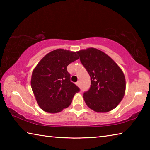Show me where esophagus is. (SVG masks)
I'll use <instances>...</instances> for the list:
<instances>
[{"label":"esophagus","mask_w":150,"mask_h":150,"mask_svg":"<svg viewBox=\"0 0 150 150\" xmlns=\"http://www.w3.org/2000/svg\"><path fill=\"white\" fill-rule=\"evenodd\" d=\"M76 85H77L78 87H79V86H80V82H79V81H77V82L76 83Z\"/></svg>","instance_id":"obj_1"}]
</instances>
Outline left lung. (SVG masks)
I'll use <instances>...</instances> for the list:
<instances>
[{"instance_id":"obj_1","label":"left lung","mask_w":150,"mask_h":150,"mask_svg":"<svg viewBox=\"0 0 150 150\" xmlns=\"http://www.w3.org/2000/svg\"><path fill=\"white\" fill-rule=\"evenodd\" d=\"M77 53L91 77L89 89L83 93L85 103L97 112H106L116 108L125 93L122 71L108 55L95 48Z\"/></svg>"}]
</instances>
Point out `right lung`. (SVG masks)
Returning a JSON list of instances; mask_svg holds the SVG:
<instances>
[{"instance_id": "right-lung-1", "label": "right lung", "mask_w": 150, "mask_h": 150, "mask_svg": "<svg viewBox=\"0 0 150 150\" xmlns=\"http://www.w3.org/2000/svg\"><path fill=\"white\" fill-rule=\"evenodd\" d=\"M77 52L57 49L42 58L32 72L31 87L43 110L57 113L69 106L80 88L71 81L67 67L79 59Z\"/></svg>"}]
</instances>
